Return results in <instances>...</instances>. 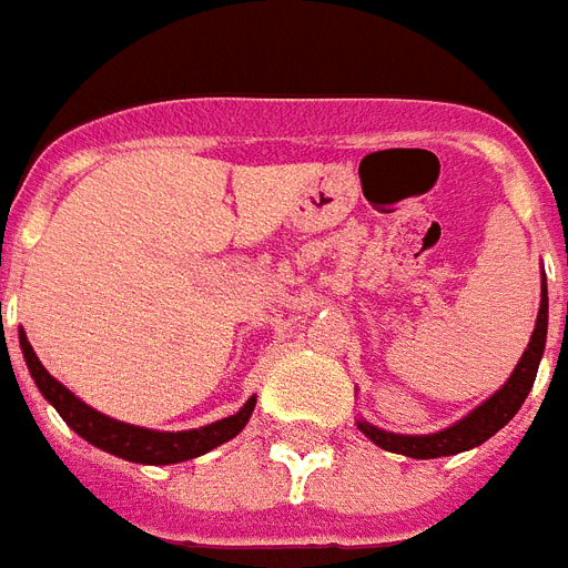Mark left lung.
<instances>
[{
  "label": "left lung",
  "mask_w": 568,
  "mask_h": 568,
  "mask_svg": "<svg viewBox=\"0 0 568 568\" xmlns=\"http://www.w3.org/2000/svg\"><path fill=\"white\" fill-rule=\"evenodd\" d=\"M546 333H548V292H546V274H542V301H539V315L537 327H534V336L528 342V351L521 354L516 372L510 374V379L504 383L498 392H495L489 400L471 409L466 418H459L457 424H450L439 433H427V436H400V433L379 430L368 422H356L359 430L379 445L383 450H392V454H404V457L413 459H436V457H450V454H459V450L477 448L484 445L489 436L501 430L504 424L510 422L513 415L519 413L525 397H528L534 379L539 372V359H542V351H546Z\"/></svg>",
  "instance_id": "left-lung-1"
}]
</instances>
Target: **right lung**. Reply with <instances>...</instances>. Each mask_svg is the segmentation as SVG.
Masks as SVG:
<instances>
[{
  "instance_id": "add662e5",
  "label": "right lung",
  "mask_w": 568,
  "mask_h": 568,
  "mask_svg": "<svg viewBox=\"0 0 568 568\" xmlns=\"http://www.w3.org/2000/svg\"><path fill=\"white\" fill-rule=\"evenodd\" d=\"M20 347L31 377L38 383L40 395L55 406L58 415H61L82 439H88L91 445H97V448L109 450L114 457L129 459V463L171 466V463H185V459L200 457L205 450L217 448L223 442H230L232 436H239V433L247 427L250 415H253V406H256V397H250L239 413L230 415V418H221V422L205 424L200 430H146V427H135V424L109 418V415L97 413L93 406L79 400L70 388L61 386V383L40 365L38 354L31 351L26 333H20Z\"/></svg>"
}]
</instances>
